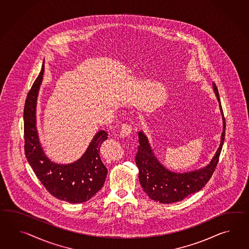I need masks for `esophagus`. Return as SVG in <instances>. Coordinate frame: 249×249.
Instances as JSON below:
<instances>
[{"label": "esophagus", "mask_w": 249, "mask_h": 249, "mask_svg": "<svg viewBox=\"0 0 249 249\" xmlns=\"http://www.w3.org/2000/svg\"><path fill=\"white\" fill-rule=\"evenodd\" d=\"M130 133H131V127H130V126L127 125V124L123 125L121 131H120L121 138H127V137L130 135Z\"/></svg>", "instance_id": "obj_1"}]
</instances>
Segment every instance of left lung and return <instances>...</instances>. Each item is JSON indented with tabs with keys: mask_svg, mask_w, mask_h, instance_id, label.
<instances>
[{
	"mask_svg": "<svg viewBox=\"0 0 249 249\" xmlns=\"http://www.w3.org/2000/svg\"><path fill=\"white\" fill-rule=\"evenodd\" d=\"M213 90L217 96L223 121V131L218 150L210 164L205 167L188 173H175L166 169L158 161L152 150L149 141L142 131L139 132L140 146L135 161L139 168V179L144 192L153 200L160 203H174L182 200L191 194H195L205 186L217 166L218 158L225 140L224 114L220 104L218 88L213 83Z\"/></svg>",
	"mask_w": 249,
	"mask_h": 249,
	"instance_id": "1",
	"label": "left lung"
}]
</instances>
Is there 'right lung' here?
Returning <instances> with one entry per match:
<instances>
[{
	"instance_id": "add662e5",
	"label": "right lung",
	"mask_w": 249,
	"mask_h": 249,
	"mask_svg": "<svg viewBox=\"0 0 249 249\" xmlns=\"http://www.w3.org/2000/svg\"><path fill=\"white\" fill-rule=\"evenodd\" d=\"M44 70L43 61L41 71L25 101V155L49 194L70 203H82L93 197L105 182L108 170L100 157V148L108 139V133L100 130L95 134L82 158L72 164H56L49 160L40 145L36 126V99Z\"/></svg>"
}]
</instances>
